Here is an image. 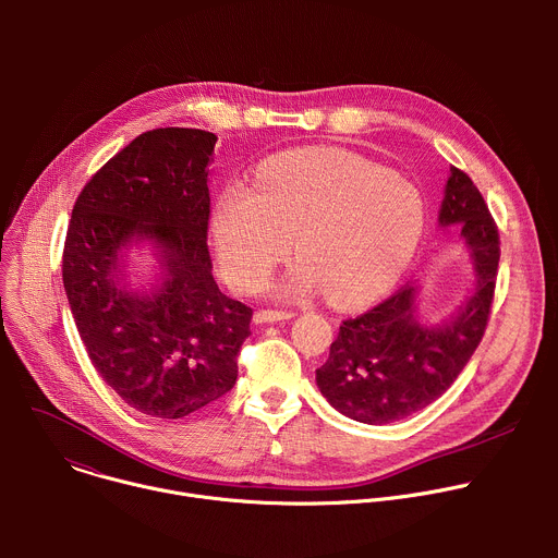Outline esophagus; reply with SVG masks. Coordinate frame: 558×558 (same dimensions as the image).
Returning a JSON list of instances; mask_svg holds the SVG:
<instances>
[{
	"instance_id": "34e87169",
	"label": "esophagus",
	"mask_w": 558,
	"mask_h": 558,
	"mask_svg": "<svg viewBox=\"0 0 558 558\" xmlns=\"http://www.w3.org/2000/svg\"><path fill=\"white\" fill-rule=\"evenodd\" d=\"M293 313L291 311H271V308H260L254 313V323L256 325H274V323H284L291 320Z\"/></svg>"
}]
</instances>
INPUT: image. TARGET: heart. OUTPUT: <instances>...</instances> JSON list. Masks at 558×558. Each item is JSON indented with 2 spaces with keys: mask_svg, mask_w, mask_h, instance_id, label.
I'll use <instances>...</instances> for the list:
<instances>
[{
  "mask_svg": "<svg viewBox=\"0 0 558 558\" xmlns=\"http://www.w3.org/2000/svg\"><path fill=\"white\" fill-rule=\"evenodd\" d=\"M424 201L404 177L338 147L276 154L254 190L229 183L209 214L222 278L256 289L291 252L300 258L284 293L325 289L336 306H360L392 287L424 233Z\"/></svg>",
  "mask_w": 558,
  "mask_h": 558,
  "instance_id": "1",
  "label": "heart"
}]
</instances>
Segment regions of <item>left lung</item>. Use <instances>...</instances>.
Segmentation results:
<instances>
[{
    "mask_svg": "<svg viewBox=\"0 0 558 558\" xmlns=\"http://www.w3.org/2000/svg\"><path fill=\"white\" fill-rule=\"evenodd\" d=\"M439 225L459 227L472 258L474 291L441 323L422 320L417 284L342 323L315 381L327 402L355 422L381 426L433 404L486 333L501 256L499 231L482 192L457 168H450Z\"/></svg>",
    "mask_w": 558,
    "mask_h": 558,
    "instance_id": "left-lung-1",
    "label": "left lung"
}]
</instances>
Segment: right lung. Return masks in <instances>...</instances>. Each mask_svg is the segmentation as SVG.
<instances>
[{
    "label": "right lung",
    "instance_id": "obj_1",
    "mask_svg": "<svg viewBox=\"0 0 558 558\" xmlns=\"http://www.w3.org/2000/svg\"><path fill=\"white\" fill-rule=\"evenodd\" d=\"M218 136L143 132L86 183L63 245V289L88 357L134 411L181 420L238 377L252 308L227 298L207 250Z\"/></svg>",
    "mask_w": 558,
    "mask_h": 558
}]
</instances>
